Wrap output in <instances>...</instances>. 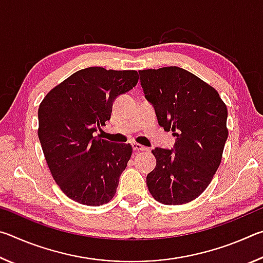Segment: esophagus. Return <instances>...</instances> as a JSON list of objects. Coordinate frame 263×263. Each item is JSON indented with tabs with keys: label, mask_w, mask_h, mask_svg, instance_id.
Segmentation results:
<instances>
[{
	"label": "esophagus",
	"mask_w": 263,
	"mask_h": 263,
	"mask_svg": "<svg viewBox=\"0 0 263 263\" xmlns=\"http://www.w3.org/2000/svg\"><path fill=\"white\" fill-rule=\"evenodd\" d=\"M132 147H133V149L136 151V152H141V151H146V149H147V148L145 147V146L138 144V142H133Z\"/></svg>",
	"instance_id": "esophagus-1"
}]
</instances>
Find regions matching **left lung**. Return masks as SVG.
I'll use <instances>...</instances> for the list:
<instances>
[{
    "instance_id": "1",
    "label": "left lung",
    "mask_w": 263,
    "mask_h": 263,
    "mask_svg": "<svg viewBox=\"0 0 263 263\" xmlns=\"http://www.w3.org/2000/svg\"><path fill=\"white\" fill-rule=\"evenodd\" d=\"M145 97L159 125L173 131L174 149L152 151L157 166L146 177L151 195L166 205L194 201L208 188L228 139V108L210 84L171 66L139 70Z\"/></svg>"
}]
</instances>
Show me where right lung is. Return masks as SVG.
I'll return each instance as SVG.
<instances>
[{"label":"right lung","instance_id":"1","mask_svg":"<svg viewBox=\"0 0 263 263\" xmlns=\"http://www.w3.org/2000/svg\"><path fill=\"white\" fill-rule=\"evenodd\" d=\"M137 70H78L44 97L38 138L53 179L67 197L88 206L110 202L132 155L130 144L95 136L115 99L136 86Z\"/></svg>","mask_w":263,"mask_h":263}]
</instances>
